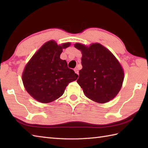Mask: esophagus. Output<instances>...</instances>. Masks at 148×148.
Returning a JSON list of instances; mask_svg holds the SVG:
<instances>
[{"mask_svg":"<svg viewBox=\"0 0 148 148\" xmlns=\"http://www.w3.org/2000/svg\"><path fill=\"white\" fill-rule=\"evenodd\" d=\"M74 70L75 72H76L77 74H79V71H78V69L77 68H75Z\"/></svg>","mask_w":148,"mask_h":148,"instance_id":"1","label":"esophagus"}]
</instances>
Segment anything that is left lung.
<instances>
[{
    "label": "left lung",
    "mask_w": 148,
    "mask_h": 148,
    "mask_svg": "<svg viewBox=\"0 0 148 148\" xmlns=\"http://www.w3.org/2000/svg\"><path fill=\"white\" fill-rule=\"evenodd\" d=\"M74 47L82 53L77 83L88 98L99 103L112 100L120 90L124 72L115 56L99 43L86 47L77 43Z\"/></svg>",
    "instance_id": "left-lung-1"
}]
</instances>
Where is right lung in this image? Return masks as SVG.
I'll return each mask as SVG.
<instances>
[{
  "label": "right lung",
  "instance_id": "obj_1",
  "mask_svg": "<svg viewBox=\"0 0 148 148\" xmlns=\"http://www.w3.org/2000/svg\"><path fill=\"white\" fill-rule=\"evenodd\" d=\"M70 43L58 46L54 40L46 42L34 55L25 68L22 79L25 90L33 98L42 103L58 99L69 83L78 75L60 58L63 48Z\"/></svg>",
  "mask_w": 148,
  "mask_h": 148
}]
</instances>
